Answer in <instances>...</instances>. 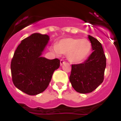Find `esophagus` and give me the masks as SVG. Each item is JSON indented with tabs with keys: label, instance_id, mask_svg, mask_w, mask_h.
I'll use <instances>...</instances> for the list:
<instances>
[{
	"label": "esophagus",
	"instance_id": "obj_1",
	"mask_svg": "<svg viewBox=\"0 0 121 121\" xmlns=\"http://www.w3.org/2000/svg\"><path fill=\"white\" fill-rule=\"evenodd\" d=\"M65 62L64 61V59H60V65H62L63 64H65Z\"/></svg>",
	"mask_w": 121,
	"mask_h": 121
}]
</instances>
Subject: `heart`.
<instances>
[{
  "instance_id": "obj_1",
  "label": "heart",
  "mask_w": 121,
  "mask_h": 121,
  "mask_svg": "<svg viewBox=\"0 0 121 121\" xmlns=\"http://www.w3.org/2000/svg\"><path fill=\"white\" fill-rule=\"evenodd\" d=\"M51 50L56 54H67V58L70 62L79 63L88 57L91 50V44L86 39L65 38L59 40Z\"/></svg>"
}]
</instances>
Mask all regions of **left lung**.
I'll return each mask as SVG.
<instances>
[{
	"label": "left lung",
	"instance_id": "obj_1",
	"mask_svg": "<svg viewBox=\"0 0 121 121\" xmlns=\"http://www.w3.org/2000/svg\"><path fill=\"white\" fill-rule=\"evenodd\" d=\"M93 50L82 64H72L70 81L77 92L85 94L92 92L104 79L106 57L101 43L95 37L88 36Z\"/></svg>",
	"mask_w": 121,
	"mask_h": 121
}]
</instances>
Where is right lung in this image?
Masks as SVG:
<instances>
[{
  "instance_id": "right-lung-1",
  "label": "right lung",
  "mask_w": 121,
  "mask_h": 121,
  "mask_svg": "<svg viewBox=\"0 0 121 121\" xmlns=\"http://www.w3.org/2000/svg\"><path fill=\"white\" fill-rule=\"evenodd\" d=\"M49 39L47 35L34 33L22 40L14 53L11 62L13 82L28 95H38L45 90L53 73L60 66L58 59L41 57Z\"/></svg>"
}]
</instances>
